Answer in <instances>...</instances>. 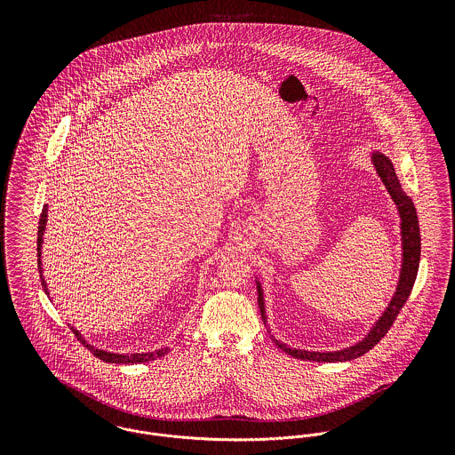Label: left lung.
Masks as SVG:
<instances>
[{"mask_svg":"<svg viewBox=\"0 0 455 455\" xmlns=\"http://www.w3.org/2000/svg\"><path fill=\"white\" fill-rule=\"evenodd\" d=\"M371 161L377 168L379 177L386 184L392 201L397 204V212H399V217H401L403 262H401V273H399V283L395 287V294L392 296L387 310L370 329L366 338L361 339L359 343L348 347V348L336 350V352H308V350H299V348H289L287 345L278 343L276 339H273L282 350H285L289 355H292L296 359L317 361V363H343V361H352L355 357L364 355L387 334L390 325L394 324L397 314L404 307V303H406V299L411 292V287L415 283L417 271H419V260H420V229H419L417 210L413 206V201L403 193L401 184L395 177V172H394V166H392L389 157H386L380 152H375L371 156ZM258 294H259L258 301H259L260 317H262V323L266 324L264 298H262V289H260L259 282H258Z\"/></svg>","mask_w":455,"mask_h":455,"instance_id":"obj_1","label":"left lung"}]
</instances>
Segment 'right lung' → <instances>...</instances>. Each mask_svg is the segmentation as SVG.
Returning <instances> with one entry per match:
<instances>
[{
  "instance_id": "1",
  "label": "right lung",
  "mask_w": 455,
  "mask_h": 455,
  "mask_svg": "<svg viewBox=\"0 0 455 455\" xmlns=\"http://www.w3.org/2000/svg\"><path fill=\"white\" fill-rule=\"evenodd\" d=\"M45 224H47V204L44 206L42 210V215H40V222H38V240H36V254H38V273H40V282H42V287L45 291V294H49V289H47V283H45V278H44V271H42V243H44V231H45ZM71 331L75 332L76 339H80L84 343V347H87L92 355L100 357L101 361L105 363H114V364H138V363H147V361H152L156 357H163L164 354L170 352L168 347L164 348H159L156 352H145V354H114V352H105V350H100L96 347H92L91 343H87L82 334L71 327Z\"/></svg>"
}]
</instances>
